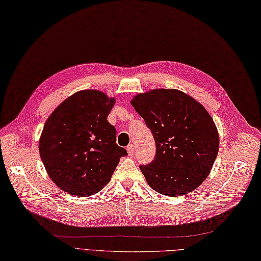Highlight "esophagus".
<instances>
[{
    "label": "esophagus",
    "mask_w": 261,
    "mask_h": 261,
    "mask_svg": "<svg viewBox=\"0 0 261 261\" xmlns=\"http://www.w3.org/2000/svg\"><path fill=\"white\" fill-rule=\"evenodd\" d=\"M126 150H127V153L129 156H132L134 154V146L133 145H129Z\"/></svg>",
    "instance_id": "esophagus-1"
}]
</instances>
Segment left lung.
<instances>
[{
    "label": "left lung",
    "instance_id": "1",
    "mask_svg": "<svg viewBox=\"0 0 261 261\" xmlns=\"http://www.w3.org/2000/svg\"><path fill=\"white\" fill-rule=\"evenodd\" d=\"M155 140L156 153L140 165L156 192L181 196L207 178L219 150L216 125L205 108L178 89H153L130 101Z\"/></svg>",
    "mask_w": 261,
    "mask_h": 261
}]
</instances>
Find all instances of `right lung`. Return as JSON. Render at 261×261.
<instances>
[{"mask_svg":"<svg viewBox=\"0 0 261 261\" xmlns=\"http://www.w3.org/2000/svg\"><path fill=\"white\" fill-rule=\"evenodd\" d=\"M114 98L96 89L62 101L45 122L39 151L55 185L70 194L88 196L110 181L127 151L116 145V130L107 121Z\"/></svg>","mask_w":261,"mask_h":261,"instance_id":"add662e5","label":"right lung"}]
</instances>
